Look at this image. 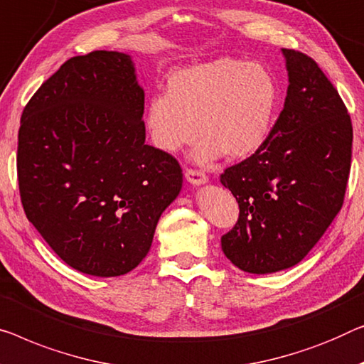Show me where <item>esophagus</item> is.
Masks as SVG:
<instances>
[{"label": "esophagus", "mask_w": 364, "mask_h": 364, "mask_svg": "<svg viewBox=\"0 0 364 364\" xmlns=\"http://www.w3.org/2000/svg\"><path fill=\"white\" fill-rule=\"evenodd\" d=\"M184 178H186V181L189 184H193V186H199V184H205L209 181V178L205 176L203 171L198 170H186L184 171Z\"/></svg>", "instance_id": "1"}]
</instances>
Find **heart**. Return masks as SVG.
<instances>
[{"label": "heart", "instance_id": "b5f03b06", "mask_svg": "<svg viewBox=\"0 0 364 364\" xmlns=\"http://www.w3.org/2000/svg\"><path fill=\"white\" fill-rule=\"evenodd\" d=\"M278 109V83L264 65L222 57L173 72L166 93L149 100L145 127L165 154L180 151L199 132L193 160L205 165L225 154L235 160L258 154Z\"/></svg>", "mask_w": 364, "mask_h": 364}]
</instances>
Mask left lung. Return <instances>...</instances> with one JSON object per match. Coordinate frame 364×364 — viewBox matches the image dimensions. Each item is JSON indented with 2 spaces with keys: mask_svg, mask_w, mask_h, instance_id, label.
<instances>
[{
  "mask_svg": "<svg viewBox=\"0 0 364 364\" xmlns=\"http://www.w3.org/2000/svg\"><path fill=\"white\" fill-rule=\"evenodd\" d=\"M281 52L289 86L273 134L220 175L240 208L222 252L253 274L294 267L312 250L340 213L351 165L353 127L338 91L311 57Z\"/></svg>",
  "mask_w": 364,
  "mask_h": 364,
  "instance_id": "1",
  "label": "left lung"
}]
</instances>
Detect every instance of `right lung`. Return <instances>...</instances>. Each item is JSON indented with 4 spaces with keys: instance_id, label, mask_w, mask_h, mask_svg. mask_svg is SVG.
<instances>
[{
    "instance_id": "1",
    "label": "right lung",
    "mask_w": 364,
    "mask_h": 364,
    "mask_svg": "<svg viewBox=\"0 0 364 364\" xmlns=\"http://www.w3.org/2000/svg\"><path fill=\"white\" fill-rule=\"evenodd\" d=\"M144 88L132 57H73L21 116L18 180L24 213L68 267L111 278L147 253L183 186L180 164L145 144Z\"/></svg>"
}]
</instances>
